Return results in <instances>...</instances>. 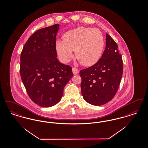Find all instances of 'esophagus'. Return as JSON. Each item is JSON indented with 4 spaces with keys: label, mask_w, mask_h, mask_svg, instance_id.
<instances>
[{
    "label": "esophagus",
    "mask_w": 148,
    "mask_h": 148,
    "mask_svg": "<svg viewBox=\"0 0 148 148\" xmlns=\"http://www.w3.org/2000/svg\"><path fill=\"white\" fill-rule=\"evenodd\" d=\"M72 71H73V73L74 75H77V74H79V71L75 67H73Z\"/></svg>",
    "instance_id": "obj_1"
}]
</instances>
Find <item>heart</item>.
<instances>
[{"mask_svg":"<svg viewBox=\"0 0 148 148\" xmlns=\"http://www.w3.org/2000/svg\"><path fill=\"white\" fill-rule=\"evenodd\" d=\"M64 41L56 42V49L60 59L68 62L75 50L79 62L89 66L95 63L100 57L104 47V37L97 29L79 27L66 33Z\"/></svg>","mask_w":148,"mask_h":148,"instance_id":"heart-1","label":"heart"}]
</instances>
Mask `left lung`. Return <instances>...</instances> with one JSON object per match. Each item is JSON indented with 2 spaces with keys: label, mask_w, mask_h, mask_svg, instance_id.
I'll return each mask as SVG.
<instances>
[{
  "label": "left lung",
  "mask_w": 148,
  "mask_h": 148,
  "mask_svg": "<svg viewBox=\"0 0 148 148\" xmlns=\"http://www.w3.org/2000/svg\"><path fill=\"white\" fill-rule=\"evenodd\" d=\"M106 48L101 58L91 66L81 70L83 98L95 106L104 105L116 95L123 74V60L118 46L106 34Z\"/></svg>",
  "instance_id": "obj_1"
}]
</instances>
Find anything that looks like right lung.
<instances>
[{
  "mask_svg": "<svg viewBox=\"0 0 148 148\" xmlns=\"http://www.w3.org/2000/svg\"><path fill=\"white\" fill-rule=\"evenodd\" d=\"M59 24L36 31L26 42L20 56L21 80L30 99L40 106L59 102L73 74L70 65L57 58L56 36Z\"/></svg>",
  "mask_w": 148,
  "mask_h": 148,
  "instance_id": "add662e5",
  "label": "right lung"
}]
</instances>
